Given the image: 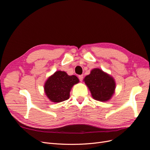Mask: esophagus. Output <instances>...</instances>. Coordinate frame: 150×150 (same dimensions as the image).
Returning a JSON list of instances; mask_svg holds the SVG:
<instances>
[{
    "label": "esophagus",
    "mask_w": 150,
    "mask_h": 150,
    "mask_svg": "<svg viewBox=\"0 0 150 150\" xmlns=\"http://www.w3.org/2000/svg\"><path fill=\"white\" fill-rule=\"evenodd\" d=\"M79 79L81 81H82L83 79V75H79Z\"/></svg>",
    "instance_id": "1"
}]
</instances>
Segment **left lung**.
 <instances>
[{
	"instance_id": "8db88e82",
	"label": "left lung",
	"mask_w": 150,
	"mask_h": 150,
	"mask_svg": "<svg viewBox=\"0 0 150 150\" xmlns=\"http://www.w3.org/2000/svg\"><path fill=\"white\" fill-rule=\"evenodd\" d=\"M93 98L101 102L110 100L115 92V79L99 68H94L84 78Z\"/></svg>"
}]
</instances>
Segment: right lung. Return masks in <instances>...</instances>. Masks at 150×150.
<instances>
[{
  "label": "right lung",
  "mask_w": 150,
  "mask_h": 150,
  "mask_svg": "<svg viewBox=\"0 0 150 150\" xmlns=\"http://www.w3.org/2000/svg\"><path fill=\"white\" fill-rule=\"evenodd\" d=\"M79 82L74 75L69 76L65 71H57L50 76L44 83V93L50 101L60 103L69 98L70 91Z\"/></svg>",
  "instance_id": "obj_1"
}]
</instances>
